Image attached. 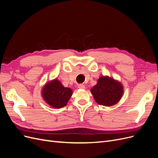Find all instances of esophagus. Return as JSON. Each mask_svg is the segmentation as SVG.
Here are the masks:
<instances>
[{
    "instance_id": "obj_1",
    "label": "esophagus",
    "mask_w": 158,
    "mask_h": 158,
    "mask_svg": "<svg viewBox=\"0 0 158 158\" xmlns=\"http://www.w3.org/2000/svg\"><path fill=\"white\" fill-rule=\"evenodd\" d=\"M78 88L79 89H84L85 88V85H84V84H78Z\"/></svg>"
}]
</instances>
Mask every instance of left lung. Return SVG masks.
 <instances>
[{
  "label": "left lung",
  "instance_id": "left-lung-1",
  "mask_svg": "<svg viewBox=\"0 0 158 158\" xmlns=\"http://www.w3.org/2000/svg\"><path fill=\"white\" fill-rule=\"evenodd\" d=\"M123 92L121 83L108 76H102L97 84L91 88L95 101L107 107L117 104L121 99Z\"/></svg>",
  "mask_w": 158,
  "mask_h": 158
}]
</instances>
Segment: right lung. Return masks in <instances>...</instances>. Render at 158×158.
I'll use <instances>...</instances> for the list:
<instances>
[{
	"label": "right lung",
	"instance_id": "obj_1",
	"mask_svg": "<svg viewBox=\"0 0 158 158\" xmlns=\"http://www.w3.org/2000/svg\"><path fill=\"white\" fill-rule=\"evenodd\" d=\"M73 93L72 89L64 87L59 80L54 79L44 85L41 96L49 106L59 109L66 106Z\"/></svg>",
	"mask_w": 158,
	"mask_h": 158
}]
</instances>
